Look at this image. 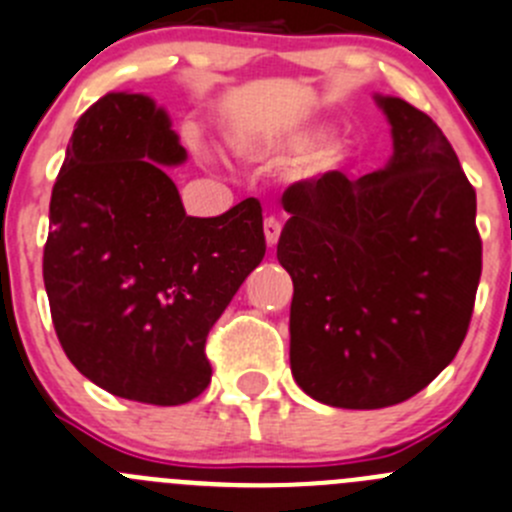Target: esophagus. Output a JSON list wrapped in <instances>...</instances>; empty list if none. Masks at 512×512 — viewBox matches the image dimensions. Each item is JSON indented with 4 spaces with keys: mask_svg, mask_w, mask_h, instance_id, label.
Wrapping results in <instances>:
<instances>
[{
    "mask_svg": "<svg viewBox=\"0 0 512 512\" xmlns=\"http://www.w3.org/2000/svg\"><path fill=\"white\" fill-rule=\"evenodd\" d=\"M264 236H266V243H269V246H276V243H279V236H281L279 218H274V216L266 218V221H264Z\"/></svg>",
    "mask_w": 512,
    "mask_h": 512,
    "instance_id": "1",
    "label": "esophagus"
}]
</instances>
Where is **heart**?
I'll list each match as a JSON object with an SVG mask.
<instances>
[{"label":"heart","instance_id":"b5f03b06","mask_svg":"<svg viewBox=\"0 0 512 512\" xmlns=\"http://www.w3.org/2000/svg\"><path fill=\"white\" fill-rule=\"evenodd\" d=\"M309 145H311L309 135H296V138L286 140L284 150L286 153L296 155L309 150ZM349 158H352V145H349L347 140H332V143H326L321 150H316L314 158H311V170H314V173L337 170L342 168V165H347Z\"/></svg>","mask_w":512,"mask_h":512}]
</instances>
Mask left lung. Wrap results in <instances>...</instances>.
Masks as SVG:
<instances>
[{
    "instance_id": "1",
    "label": "left lung",
    "mask_w": 512,
    "mask_h": 512,
    "mask_svg": "<svg viewBox=\"0 0 512 512\" xmlns=\"http://www.w3.org/2000/svg\"><path fill=\"white\" fill-rule=\"evenodd\" d=\"M387 168L294 183L276 259L294 281L291 374L344 410L399 405L455 359L483 271L475 188L435 120L377 97Z\"/></svg>"
}]
</instances>
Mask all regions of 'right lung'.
<instances>
[{"instance_id": "obj_1", "label": "right lung", "mask_w": 512, "mask_h": 512, "mask_svg": "<svg viewBox=\"0 0 512 512\" xmlns=\"http://www.w3.org/2000/svg\"><path fill=\"white\" fill-rule=\"evenodd\" d=\"M183 160L150 97H100L67 145L42 259L67 359L115 397L160 407L208 387V332L266 253L256 198L186 216L165 173Z\"/></svg>"}]
</instances>
